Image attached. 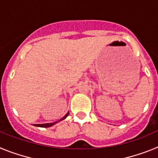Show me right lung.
I'll use <instances>...</instances> for the list:
<instances>
[{
	"instance_id": "1",
	"label": "right lung",
	"mask_w": 158,
	"mask_h": 158,
	"mask_svg": "<svg viewBox=\"0 0 158 158\" xmlns=\"http://www.w3.org/2000/svg\"><path fill=\"white\" fill-rule=\"evenodd\" d=\"M68 115H69V111L66 113V115H65V116L63 117V118H62L61 119H59L58 121H56V122L54 123H43V124H34V126L35 127H52L54 126V124H56L57 123L60 122V121L63 120V119H65V118H66L67 116H68Z\"/></svg>"
}]
</instances>
